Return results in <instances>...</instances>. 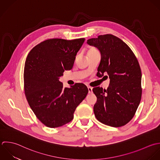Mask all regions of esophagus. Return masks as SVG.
<instances>
[{
	"label": "esophagus",
	"instance_id": "1",
	"mask_svg": "<svg viewBox=\"0 0 160 160\" xmlns=\"http://www.w3.org/2000/svg\"><path fill=\"white\" fill-rule=\"evenodd\" d=\"M88 93H92L93 92V91H92L93 88H92V87H88Z\"/></svg>",
	"mask_w": 160,
	"mask_h": 160
}]
</instances>
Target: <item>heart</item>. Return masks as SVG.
Here are the masks:
<instances>
[{
	"label": "heart",
	"instance_id": "obj_1",
	"mask_svg": "<svg viewBox=\"0 0 160 160\" xmlns=\"http://www.w3.org/2000/svg\"><path fill=\"white\" fill-rule=\"evenodd\" d=\"M97 52H98V51H97L95 48H90V49L88 50L87 54H88V55H92V54L96 53H97Z\"/></svg>",
	"mask_w": 160,
	"mask_h": 160
}]
</instances>
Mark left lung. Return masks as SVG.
Here are the masks:
<instances>
[{"mask_svg":"<svg viewBox=\"0 0 160 160\" xmlns=\"http://www.w3.org/2000/svg\"><path fill=\"white\" fill-rule=\"evenodd\" d=\"M87 42L101 54L97 76L107 78L104 75L107 73L110 78L107 90L93 88L97 97L95 115L105 125L124 126L134 117L142 98V72L137 58L123 41L111 34L99 35Z\"/></svg>","mask_w":160,"mask_h":160,"instance_id":"obj_1","label":"left lung"}]
</instances>
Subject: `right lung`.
<instances>
[{"label": "right lung", "instance_id": "right-lung-1", "mask_svg": "<svg viewBox=\"0 0 160 160\" xmlns=\"http://www.w3.org/2000/svg\"><path fill=\"white\" fill-rule=\"evenodd\" d=\"M84 38L45 40L29 52L25 63L24 91L37 118L50 128L62 127L73 118L88 90L83 83L63 88L59 77L72 68Z\"/></svg>", "mask_w": 160, "mask_h": 160}]
</instances>
